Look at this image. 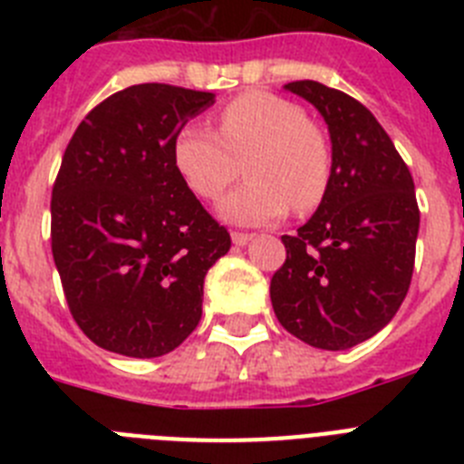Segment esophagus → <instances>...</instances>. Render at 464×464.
Wrapping results in <instances>:
<instances>
[{
  "label": "esophagus",
  "instance_id": "obj_1",
  "mask_svg": "<svg viewBox=\"0 0 464 464\" xmlns=\"http://www.w3.org/2000/svg\"><path fill=\"white\" fill-rule=\"evenodd\" d=\"M248 241H253V235H244V232H232V244H235V246H246Z\"/></svg>",
  "mask_w": 464,
  "mask_h": 464
}]
</instances>
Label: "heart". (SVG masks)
<instances>
[{"label": "heart", "instance_id": "1", "mask_svg": "<svg viewBox=\"0 0 464 464\" xmlns=\"http://www.w3.org/2000/svg\"><path fill=\"white\" fill-rule=\"evenodd\" d=\"M246 162L248 183L218 202L220 220L257 227L281 220L290 204L309 211L325 197L332 155L325 137L297 104L246 92L218 113V132L190 122L176 134L174 165L202 199H216Z\"/></svg>", "mask_w": 464, "mask_h": 464}]
</instances>
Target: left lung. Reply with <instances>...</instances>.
<instances>
[{"label":"left lung","instance_id":"1","mask_svg":"<svg viewBox=\"0 0 464 464\" xmlns=\"http://www.w3.org/2000/svg\"><path fill=\"white\" fill-rule=\"evenodd\" d=\"M283 90L325 121L332 176L314 216L281 237L285 262L272 276V306L309 346L346 351L383 330L407 297L420 225L413 179L358 100L318 81Z\"/></svg>","mask_w":464,"mask_h":464}]
</instances>
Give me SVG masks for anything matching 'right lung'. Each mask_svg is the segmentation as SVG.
<instances>
[{
  "mask_svg": "<svg viewBox=\"0 0 464 464\" xmlns=\"http://www.w3.org/2000/svg\"><path fill=\"white\" fill-rule=\"evenodd\" d=\"M213 92L130 85L90 111L53 186L51 241L85 337L111 353L160 358L202 318L204 276L227 229L176 171L174 141Z\"/></svg>",
  "mask_w": 464,
  "mask_h": 464,
  "instance_id": "1",
  "label": "right lung"
}]
</instances>
